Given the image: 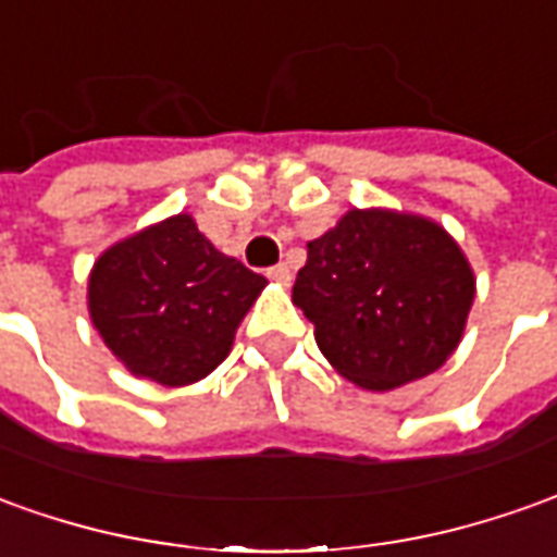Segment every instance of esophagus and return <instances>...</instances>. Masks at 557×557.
Returning <instances> with one entry per match:
<instances>
[{"mask_svg":"<svg viewBox=\"0 0 557 557\" xmlns=\"http://www.w3.org/2000/svg\"><path fill=\"white\" fill-rule=\"evenodd\" d=\"M267 275H270L272 282H278V285H290V267H287V263L272 267V270H267Z\"/></svg>","mask_w":557,"mask_h":557,"instance_id":"esophagus-1","label":"esophagus"}]
</instances>
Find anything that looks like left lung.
<instances>
[{
  "label": "left lung",
  "instance_id": "obj_1",
  "mask_svg": "<svg viewBox=\"0 0 557 557\" xmlns=\"http://www.w3.org/2000/svg\"><path fill=\"white\" fill-rule=\"evenodd\" d=\"M294 306L333 370L367 391L436 373L463 336L476 278L436 221L351 209L309 245Z\"/></svg>",
  "mask_w": 557,
  "mask_h": 557
}]
</instances>
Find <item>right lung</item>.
<instances>
[{
	"mask_svg": "<svg viewBox=\"0 0 557 557\" xmlns=\"http://www.w3.org/2000/svg\"><path fill=\"white\" fill-rule=\"evenodd\" d=\"M263 287L267 278L221 255L190 214H172L99 255L87 309L129 373L178 388L227 358Z\"/></svg>",
	"mask_w": 557,
	"mask_h": 557,
	"instance_id": "add662e5",
	"label": "right lung"
}]
</instances>
